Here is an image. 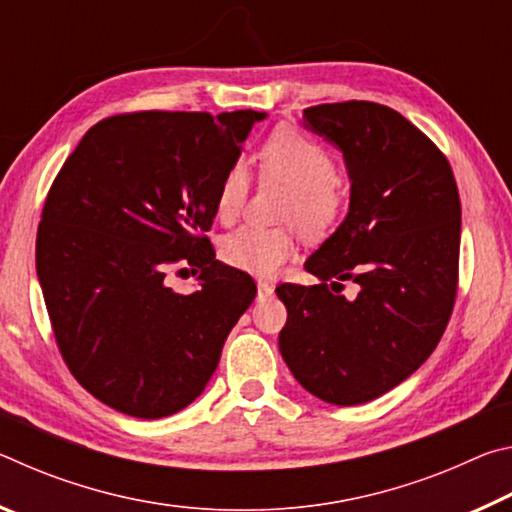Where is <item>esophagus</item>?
Wrapping results in <instances>:
<instances>
[{
	"mask_svg": "<svg viewBox=\"0 0 512 512\" xmlns=\"http://www.w3.org/2000/svg\"><path fill=\"white\" fill-rule=\"evenodd\" d=\"M273 291H275L273 282H268V280H257V296H259V298H264V296H271Z\"/></svg>",
	"mask_w": 512,
	"mask_h": 512,
	"instance_id": "obj_1",
	"label": "esophagus"
}]
</instances>
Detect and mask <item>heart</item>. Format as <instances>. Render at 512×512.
Listing matches in <instances>:
<instances>
[{"instance_id": "heart-1", "label": "heart", "mask_w": 512, "mask_h": 512, "mask_svg": "<svg viewBox=\"0 0 512 512\" xmlns=\"http://www.w3.org/2000/svg\"><path fill=\"white\" fill-rule=\"evenodd\" d=\"M257 167L264 178H277L291 187L280 219L296 223L302 235L327 237L345 221L350 210L334 155L323 144L296 128H277L257 153ZM250 173L246 160H235L225 169L216 189V214L221 221H235L246 205ZM296 253L289 228L246 223L228 232L219 244V257L237 271L271 275Z\"/></svg>"}]
</instances>
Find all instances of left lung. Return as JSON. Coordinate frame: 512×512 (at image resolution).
Here are the masks:
<instances>
[{
    "label": "left lung",
    "mask_w": 512,
    "mask_h": 512,
    "mask_svg": "<svg viewBox=\"0 0 512 512\" xmlns=\"http://www.w3.org/2000/svg\"><path fill=\"white\" fill-rule=\"evenodd\" d=\"M316 133L343 151L352 194L341 228L307 259L320 284H280V352L323 402L375 400L443 339L458 291L461 198L445 153L400 112L372 101L311 106ZM350 279L360 293L340 296Z\"/></svg>",
    "instance_id": "obj_1"
}]
</instances>
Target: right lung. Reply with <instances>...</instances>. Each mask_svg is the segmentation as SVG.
I'll return each instance as SVG.
<instances>
[{"instance_id": "1", "label": "right lung", "mask_w": 512, "mask_h": 512, "mask_svg": "<svg viewBox=\"0 0 512 512\" xmlns=\"http://www.w3.org/2000/svg\"><path fill=\"white\" fill-rule=\"evenodd\" d=\"M264 112L140 110L101 119L60 167L36 268L60 357L119 413L155 420L192 404L255 300L253 277L221 264L216 189ZM173 265L199 273L189 297Z\"/></svg>"}]
</instances>
